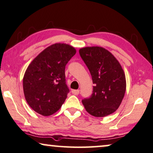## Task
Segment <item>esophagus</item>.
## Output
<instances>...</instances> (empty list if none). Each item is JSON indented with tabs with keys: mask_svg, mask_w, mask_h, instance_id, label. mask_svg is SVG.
Segmentation results:
<instances>
[{
	"mask_svg": "<svg viewBox=\"0 0 153 153\" xmlns=\"http://www.w3.org/2000/svg\"><path fill=\"white\" fill-rule=\"evenodd\" d=\"M72 93L74 95H78L79 93V90H72Z\"/></svg>",
	"mask_w": 153,
	"mask_h": 153,
	"instance_id": "esophagus-1",
	"label": "esophagus"
}]
</instances>
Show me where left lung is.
Returning <instances> with one entry per match:
<instances>
[{
    "label": "left lung",
    "instance_id": "8db88e82",
    "mask_svg": "<svg viewBox=\"0 0 153 153\" xmlns=\"http://www.w3.org/2000/svg\"><path fill=\"white\" fill-rule=\"evenodd\" d=\"M79 54L90 72L92 94L82 102L86 111L95 117H105L118 109L126 91L123 68L116 57L99 46L85 47Z\"/></svg>",
    "mask_w": 153,
    "mask_h": 153
}]
</instances>
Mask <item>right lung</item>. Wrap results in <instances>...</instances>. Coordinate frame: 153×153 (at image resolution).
Wrapping results in <instances>:
<instances>
[{
    "instance_id": "add662e5",
    "label": "right lung",
    "mask_w": 153,
    "mask_h": 153,
    "mask_svg": "<svg viewBox=\"0 0 153 153\" xmlns=\"http://www.w3.org/2000/svg\"><path fill=\"white\" fill-rule=\"evenodd\" d=\"M76 54L65 44H53L32 61L23 78L25 99L33 110L44 116L57 112L67 98L65 65Z\"/></svg>"
}]
</instances>
